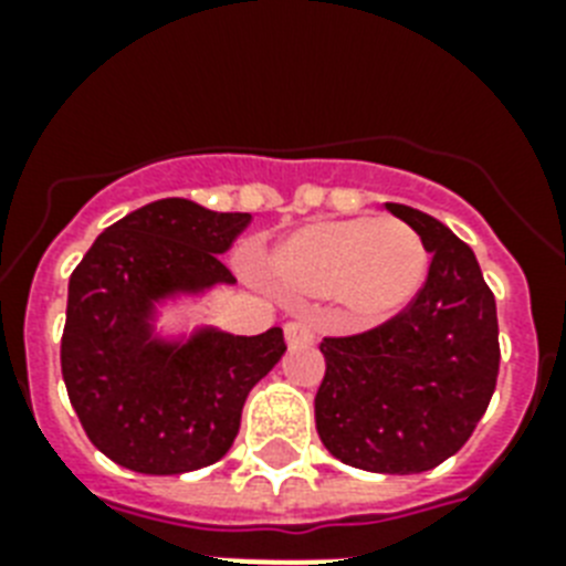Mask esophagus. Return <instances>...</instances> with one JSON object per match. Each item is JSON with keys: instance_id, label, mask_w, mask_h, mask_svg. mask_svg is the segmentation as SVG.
<instances>
[{"instance_id": "34e87169", "label": "esophagus", "mask_w": 566, "mask_h": 566, "mask_svg": "<svg viewBox=\"0 0 566 566\" xmlns=\"http://www.w3.org/2000/svg\"><path fill=\"white\" fill-rule=\"evenodd\" d=\"M284 337H287V346L291 349H302V346L314 344V332H311L308 323H302V319H293L284 326Z\"/></svg>"}]
</instances>
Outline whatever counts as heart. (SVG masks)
Listing matches in <instances>:
<instances>
[{"label": "heart", "mask_w": 566, "mask_h": 566, "mask_svg": "<svg viewBox=\"0 0 566 566\" xmlns=\"http://www.w3.org/2000/svg\"><path fill=\"white\" fill-rule=\"evenodd\" d=\"M275 275L305 293H337L355 323L402 314L429 275L420 231L396 217H349L302 226L273 249Z\"/></svg>", "instance_id": "heart-1"}]
</instances>
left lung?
I'll list each match as a JSON object with an SVG mask.
<instances>
[{
  "label": "left lung",
  "instance_id": "1",
  "mask_svg": "<svg viewBox=\"0 0 566 566\" xmlns=\"http://www.w3.org/2000/svg\"><path fill=\"white\" fill-rule=\"evenodd\" d=\"M385 208L420 231L429 279L385 326L319 344L326 376L314 420L323 447L344 464L411 475L455 455L488 411L500 326L473 249L429 213L399 202Z\"/></svg>",
  "mask_w": 566,
  "mask_h": 566
}]
</instances>
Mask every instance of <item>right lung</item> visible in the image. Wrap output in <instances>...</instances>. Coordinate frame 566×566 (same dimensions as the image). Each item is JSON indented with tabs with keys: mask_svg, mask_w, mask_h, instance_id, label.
I'll use <instances>...</instances> for the list:
<instances>
[{
	"mask_svg": "<svg viewBox=\"0 0 566 566\" xmlns=\"http://www.w3.org/2000/svg\"><path fill=\"white\" fill-rule=\"evenodd\" d=\"M252 213L158 199L102 231L70 275L61 373L87 438L126 470L179 475L220 461L249 390L282 361V328L161 326L234 275L229 252Z\"/></svg>",
	"mask_w": 566,
	"mask_h": 566,
	"instance_id": "right-lung-1",
	"label": "right lung"
}]
</instances>
